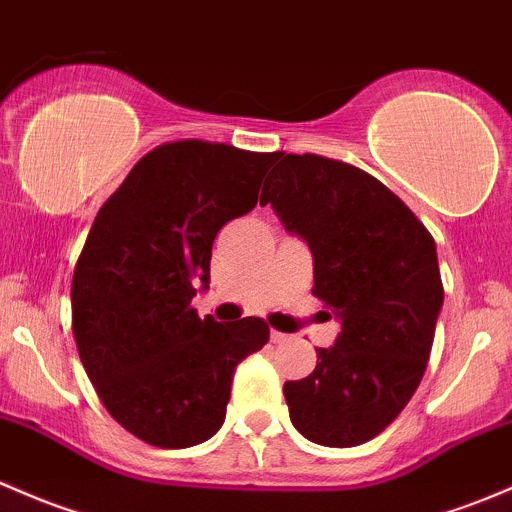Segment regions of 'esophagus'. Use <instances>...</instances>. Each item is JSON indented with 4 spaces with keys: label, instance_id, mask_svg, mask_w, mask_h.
<instances>
[{
    "label": "esophagus",
    "instance_id": "1",
    "mask_svg": "<svg viewBox=\"0 0 512 512\" xmlns=\"http://www.w3.org/2000/svg\"><path fill=\"white\" fill-rule=\"evenodd\" d=\"M272 341L274 343H287L289 336H287V333H282V331H272Z\"/></svg>",
    "mask_w": 512,
    "mask_h": 512
}]
</instances>
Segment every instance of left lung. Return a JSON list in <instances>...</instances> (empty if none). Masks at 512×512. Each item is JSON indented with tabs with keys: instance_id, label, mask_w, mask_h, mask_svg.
Masks as SVG:
<instances>
[{
	"instance_id": "obj_1",
	"label": "left lung",
	"mask_w": 512,
	"mask_h": 512,
	"mask_svg": "<svg viewBox=\"0 0 512 512\" xmlns=\"http://www.w3.org/2000/svg\"><path fill=\"white\" fill-rule=\"evenodd\" d=\"M277 161L260 203L309 242L311 292L341 319L314 373L284 383V400L306 439L348 449L395 422L422 383L444 301L437 245L368 171L319 154Z\"/></svg>"
}]
</instances>
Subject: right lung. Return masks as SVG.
<instances>
[{
  "label": "right lung",
  "mask_w": 512,
  "mask_h": 512,
  "mask_svg": "<svg viewBox=\"0 0 512 512\" xmlns=\"http://www.w3.org/2000/svg\"><path fill=\"white\" fill-rule=\"evenodd\" d=\"M279 152L181 139L144 154L102 203L75 262L73 336L105 410L159 449L211 439L240 360L270 341L262 319H198L218 230L257 206Z\"/></svg>",
  "instance_id": "1"
}]
</instances>
